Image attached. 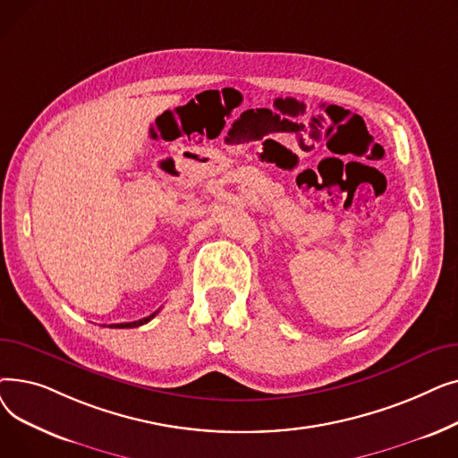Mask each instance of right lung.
Instances as JSON below:
<instances>
[{
	"label": "right lung",
	"instance_id": "1",
	"mask_svg": "<svg viewBox=\"0 0 458 458\" xmlns=\"http://www.w3.org/2000/svg\"><path fill=\"white\" fill-rule=\"evenodd\" d=\"M159 311V310H157ZM157 311H154L152 316H148V318H142V319H139V321H131V323H116V325H109V327H113V328H133V327H140V325H144V323H148L150 319H154L156 316H157Z\"/></svg>",
	"mask_w": 458,
	"mask_h": 458
}]
</instances>
